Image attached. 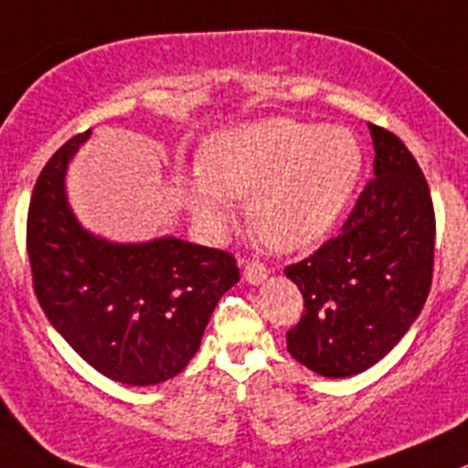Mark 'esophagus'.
Here are the masks:
<instances>
[{
    "label": "esophagus",
    "instance_id": "1",
    "mask_svg": "<svg viewBox=\"0 0 468 468\" xmlns=\"http://www.w3.org/2000/svg\"><path fill=\"white\" fill-rule=\"evenodd\" d=\"M242 274H244V279H247L249 283L259 286V283H263L265 279H268V268H265V265H261V263H244Z\"/></svg>",
    "mask_w": 468,
    "mask_h": 468
}]
</instances>
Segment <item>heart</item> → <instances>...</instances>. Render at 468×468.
<instances>
[{"label": "heart", "instance_id": "obj_1", "mask_svg": "<svg viewBox=\"0 0 468 468\" xmlns=\"http://www.w3.org/2000/svg\"><path fill=\"white\" fill-rule=\"evenodd\" d=\"M362 165V145L346 126L268 117L209 135L203 164L177 170L175 189L212 233L229 229L235 198L249 196L256 238L274 251H300L337 226Z\"/></svg>", "mask_w": 468, "mask_h": 468}]
</instances>
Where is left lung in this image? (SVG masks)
<instances>
[{"instance_id": "8db88e82", "label": "left lung", "mask_w": 468, "mask_h": 468, "mask_svg": "<svg viewBox=\"0 0 468 468\" xmlns=\"http://www.w3.org/2000/svg\"><path fill=\"white\" fill-rule=\"evenodd\" d=\"M374 180L342 235L286 268L304 314L288 353L327 378H348L386 357L420 316L434 265V205L420 165L390 131L369 124Z\"/></svg>"}]
</instances>
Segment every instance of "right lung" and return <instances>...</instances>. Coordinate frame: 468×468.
I'll list each match as a JSON object with an SVG mask.
<instances>
[{"instance_id":"add662e5","label":"right lung","mask_w":468,"mask_h":468,"mask_svg":"<svg viewBox=\"0 0 468 468\" xmlns=\"http://www.w3.org/2000/svg\"><path fill=\"white\" fill-rule=\"evenodd\" d=\"M90 133L64 143L34 186V291L50 325L96 372L126 386H156L196 356L239 270L226 251L173 235L112 242L87 230L69 203L67 170Z\"/></svg>"}]
</instances>
